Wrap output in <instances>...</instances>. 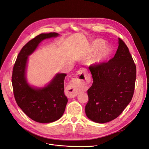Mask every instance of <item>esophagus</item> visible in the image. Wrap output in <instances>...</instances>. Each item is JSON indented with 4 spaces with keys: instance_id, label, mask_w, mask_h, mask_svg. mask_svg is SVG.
<instances>
[{
    "instance_id": "esophagus-1",
    "label": "esophagus",
    "mask_w": 149,
    "mask_h": 149,
    "mask_svg": "<svg viewBox=\"0 0 149 149\" xmlns=\"http://www.w3.org/2000/svg\"><path fill=\"white\" fill-rule=\"evenodd\" d=\"M90 78V76L89 74L86 73V71L83 68L79 69L76 75L74 77V82L75 83V84H73L71 86L70 89L71 92H70V97H74L78 94V90L76 89V87L79 85H81L83 84L84 81H88Z\"/></svg>"
}]
</instances>
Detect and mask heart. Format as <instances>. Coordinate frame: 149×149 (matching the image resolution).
I'll list each match as a JSON object with an SVG mask.
<instances>
[{"label":"heart","instance_id":"heart-1","mask_svg":"<svg viewBox=\"0 0 149 149\" xmlns=\"http://www.w3.org/2000/svg\"><path fill=\"white\" fill-rule=\"evenodd\" d=\"M106 42L102 39H97L91 43L88 50V53L91 54L97 51L94 56L89 61V63L95 65L104 62L111 55V49L106 46Z\"/></svg>","mask_w":149,"mask_h":149}]
</instances>
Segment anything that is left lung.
I'll list each match as a JSON object with an SVG mask.
<instances>
[{"label": "left lung", "mask_w": 149, "mask_h": 149, "mask_svg": "<svg viewBox=\"0 0 149 149\" xmlns=\"http://www.w3.org/2000/svg\"><path fill=\"white\" fill-rule=\"evenodd\" d=\"M118 48L113 58L89 67L93 79L88 90L86 115L93 122L103 124L123 112L134 94L136 66L129 48L119 38Z\"/></svg>", "instance_id": "left-lung-1"}]
</instances>
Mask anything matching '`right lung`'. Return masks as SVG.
Segmentation results:
<instances>
[{
    "label": "right lung",
    "instance_id": "1",
    "mask_svg": "<svg viewBox=\"0 0 149 149\" xmlns=\"http://www.w3.org/2000/svg\"><path fill=\"white\" fill-rule=\"evenodd\" d=\"M59 35L55 32L41 33L31 40L22 48L13 68L12 83L16 102L26 116L40 123H52L63 114L68 102L64 94L66 74H56L44 87L32 86L26 78L29 56L43 40Z\"/></svg>",
    "mask_w": 149,
    "mask_h": 149
}]
</instances>
